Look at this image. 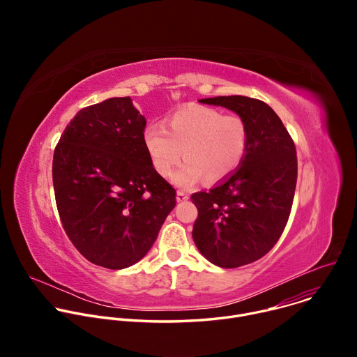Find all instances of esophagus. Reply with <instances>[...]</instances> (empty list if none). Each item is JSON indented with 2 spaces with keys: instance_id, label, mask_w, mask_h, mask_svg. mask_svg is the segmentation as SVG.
<instances>
[{
  "instance_id": "1",
  "label": "esophagus",
  "mask_w": 357,
  "mask_h": 357,
  "mask_svg": "<svg viewBox=\"0 0 357 357\" xmlns=\"http://www.w3.org/2000/svg\"><path fill=\"white\" fill-rule=\"evenodd\" d=\"M188 199H189V195L185 193L183 190H178V192H176V200H178V202H185V200H188Z\"/></svg>"
}]
</instances>
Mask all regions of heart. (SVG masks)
<instances>
[{
  "mask_svg": "<svg viewBox=\"0 0 357 357\" xmlns=\"http://www.w3.org/2000/svg\"><path fill=\"white\" fill-rule=\"evenodd\" d=\"M142 144L152 168L164 178L172 174L183 154L186 160L174 172L172 182L190 188L202 176L206 182L229 176L245 155L248 130L240 116L189 106L169 114L165 128L148 124L142 131Z\"/></svg>",
  "mask_w": 357,
  "mask_h": 357,
  "instance_id": "1",
  "label": "heart"
}]
</instances>
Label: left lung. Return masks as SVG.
Returning a JSON list of instances; mask_svg holds the SVG:
<instances>
[{
	"mask_svg": "<svg viewBox=\"0 0 357 357\" xmlns=\"http://www.w3.org/2000/svg\"><path fill=\"white\" fill-rule=\"evenodd\" d=\"M199 103L240 116L248 130L241 164L209 192L190 196L197 208L192 237L206 260L237 268L261 259L288 222L296 186V151L275 112L257 98L218 96Z\"/></svg>",
	"mask_w": 357,
	"mask_h": 357,
	"instance_id": "obj_1",
	"label": "left lung"
}]
</instances>
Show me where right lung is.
<instances>
[{"mask_svg": "<svg viewBox=\"0 0 357 357\" xmlns=\"http://www.w3.org/2000/svg\"><path fill=\"white\" fill-rule=\"evenodd\" d=\"M146 120L130 97L82 109L54 154L52 178L66 234L96 266L123 270L155 243L176 205L142 144Z\"/></svg>", "mask_w": 357, "mask_h": 357, "instance_id": "obj_1", "label": "right lung"}]
</instances>
